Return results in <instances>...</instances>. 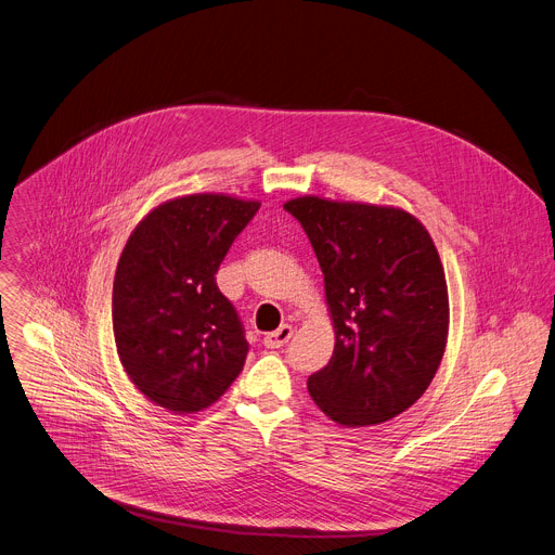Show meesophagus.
Returning <instances> with one entry per match:
<instances>
[{"mask_svg":"<svg viewBox=\"0 0 555 555\" xmlns=\"http://www.w3.org/2000/svg\"><path fill=\"white\" fill-rule=\"evenodd\" d=\"M292 334H294L292 325H281L279 330L270 332V334L263 338V343H266V347H270V349H279V347L287 345V340L292 338Z\"/></svg>","mask_w":555,"mask_h":555,"instance_id":"34e87169","label":"esophagus"}]
</instances>
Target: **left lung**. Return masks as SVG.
Segmentation results:
<instances>
[{
    "mask_svg": "<svg viewBox=\"0 0 555 555\" xmlns=\"http://www.w3.org/2000/svg\"><path fill=\"white\" fill-rule=\"evenodd\" d=\"M306 230L325 276L336 343L308 378L338 425H378L412 408L444 354L447 281L418 219L398 208L298 196L283 206Z\"/></svg>",
    "mask_w": 555,
    "mask_h": 555,
    "instance_id": "1",
    "label": "left lung"
}]
</instances>
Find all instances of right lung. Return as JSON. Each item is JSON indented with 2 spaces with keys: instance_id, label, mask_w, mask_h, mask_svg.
<instances>
[{
  "instance_id": "obj_1",
  "label": "right lung",
  "mask_w": 555,
  "mask_h": 555,
  "mask_svg": "<svg viewBox=\"0 0 555 555\" xmlns=\"http://www.w3.org/2000/svg\"><path fill=\"white\" fill-rule=\"evenodd\" d=\"M259 208L190 194L166 201L130 234L113 285L115 343L134 387L159 408L206 410L241 374L249 345L215 276Z\"/></svg>"
}]
</instances>
